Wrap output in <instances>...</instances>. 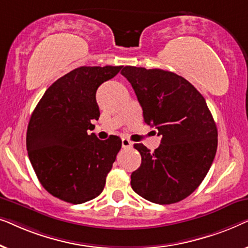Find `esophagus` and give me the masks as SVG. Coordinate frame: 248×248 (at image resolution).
<instances>
[{
    "label": "esophagus",
    "instance_id": "1",
    "mask_svg": "<svg viewBox=\"0 0 248 248\" xmlns=\"http://www.w3.org/2000/svg\"><path fill=\"white\" fill-rule=\"evenodd\" d=\"M132 142L130 140H127V139H122V147L124 149H127V148H131L132 147Z\"/></svg>",
    "mask_w": 248,
    "mask_h": 248
}]
</instances>
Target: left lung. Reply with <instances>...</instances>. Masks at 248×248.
<instances>
[{"label": "left lung", "mask_w": 248, "mask_h": 248, "mask_svg": "<svg viewBox=\"0 0 248 248\" xmlns=\"http://www.w3.org/2000/svg\"><path fill=\"white\" fill-rule=\"evenodd\" d=\"M121 73L134 89L144 123L161 137L154 152L134 144L142 161L131 175L132 188L158 204L182 201L201 184L217 152L218 131L204 97L169 71L125 66Z\"/></svg>", "instance_id": "8db88e82"}]
</instances>
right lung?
I'll list each match as a JSON object with an SVG mask.
<instances>
[{
  "label": "right lung",
  "mask_w": 248,
  "mask_h": 248,
  "mask_svg": "<svg viewBox=\"0 0 248 248\" xmlns=\"http://www.w3.org/2000/svg\"><path fill=\"white\" fill-rule=\"evenodd\" d=\"M123 66H81L56 80L45 91L30 117L27 150L33 170L47 192L81 204L103 192L122 140H99L88 134L100 116L98 87Z\"/></svg>",
  "instance_id": "1"
}]
</instances>
